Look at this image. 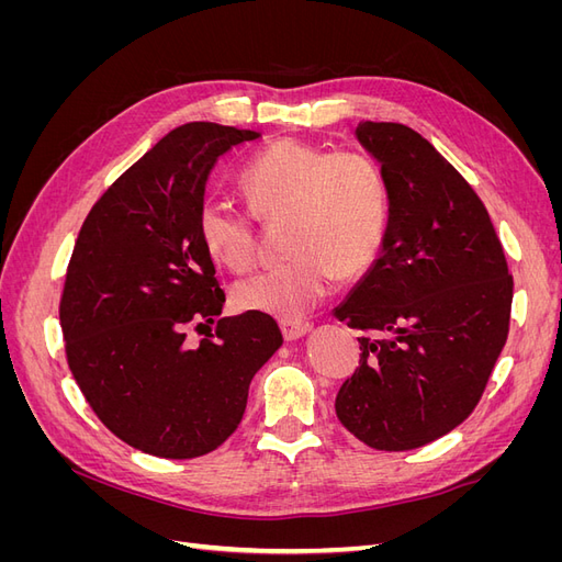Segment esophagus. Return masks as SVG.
Listing matches in <instances>:
<instances>
[{"label":"esophagus","instance_id":"esophagus-1","mask_svg":"<svg viewBox=\"0 0 562 562\" xmlns=\"http://www.w3.org/2000/svg\"><path fill=\"white\" fill-rule=\"evenodd\" d=\"M312 330V323L307 321H281V333L288 342H295V339L304 337Z\"/></svg>","mask_w":562,"mask_h":562}]
</instances>
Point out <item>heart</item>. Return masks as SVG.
Segmentation results:
<instances>
[{
	"label": "heart",
	"mask_w": 562,
	"mask_h": 562,
	"mask_svg": "<svg viewBox=\"0 0 562 562\" xmlns=\"http://www.w3.org/2000/svg\"><path fill=\"white\" fill-rule=\"evenodd\" d=\"M250 209L265 220L288 215V250L295 258L234 285L239 312L281 321L307 316L339 279L378 260L389 227V192L380 168L356 151H328L283 138L258 151L239 176ZM196 232L209 258L229 271L255 260L252 215L209 199Z\"/></svg>",
	"instance_id": "heart-1"
}]
</instances>
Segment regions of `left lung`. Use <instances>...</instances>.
<instances>
[{
	"label": "left lung",
	"mask_w": 562,
	"mask_h": 562,
	"mask_svg": "<svg viewBox=\"0 0 562 562\" xmlns=\"http://www.w3.org/2000/svg\"><path fill=\"white\" fill-rule=\"evenodd\" d=\"M380 164L389 227L378 260L333 310L361 366L337 391L347 431L386 452L446 436L481 401L508 335L514 279L483 201L413 128L361 122Z\"/></svg>",
	"instance_id": "obj_1"
}]
</instances>
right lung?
<instances>
[{
    "label": "right lung",
    "instance_id": "right-lung-1",
    "mask_svg": "<svg viewBox=\"0 0 562 562\" xmlns=\"http://www.w3.org/2000/svg\"><path fill=\"white\" fill-rule=\"evenodd\" d=\"M258 131L173 128L98 199L77 236L60 326L67 363L105 427L155 457H201L239 427L248 386L283 345L277 321L239 314L187 345L225 304L196 215L215 161Z\"/></svg>",
    "mask_w": 562,
    "mask_h": 562
}]
</instances>
